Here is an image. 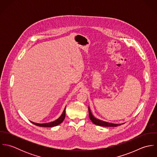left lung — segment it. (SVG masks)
<instances>
[{"label":"left lung","mask_w":157,"mask_h":157,"mask_svg":"<svg viewBox=\"0 0 157 157\" xmlns=\"http://www.w3.org/2000/svg\"><path fill=\"white\" fill-rule=\"evenodd\" d=\"M88 110H89V117H90V120L92 121L94 124L96 125L104 126V127H116L121 125V124H113V123H108V122H105V121L98 120L96 118H95L93 116V115L91 113L90 108H88Z\"/></svg>","instance_id":"obj_1"}]
</instances>
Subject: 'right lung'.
Listing matches in <instances>:
<instances>
[{"label":"right lung","instance_id":"add662e5","mask_svg":"<svg viewBox=\"0 0 157 157\" xmlns=\"http://www.w3.org/2000/svg\"><path fill=\"white\" fill-rule=\"evenodd\" d=\"M65 109L66 108H65L63 112L62 113V115L56 120L52 121V122H50V123H43V124H39V123H36L34 122L31 121L33 124L37 126H40V127H54V126H56L59 124H60V123H62L63 122V121L64 120L65 118Z\"/></svg>","mask_w":157,"mask_h":157}]
</instances>
